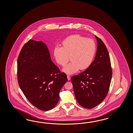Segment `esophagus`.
<instances>
[{
  "label": "esophagus",
  "mask_w": 133,
  "mask_h": 133,
  "mask_svg": "<svg viewBox=\"0 0 133 133\" xmlns=\"http://www.w3.org/2000/svg\"><path fill=\"white\" fill-rule=\"evenodd\" d=\"M67 77H68V80H70V76H69L68 75V76H67Z\"/></svg>",
  "instance_id": "34e87169"
}]
</instances>
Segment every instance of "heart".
<instances>
[{
	"label": "heart",
	"mask_w": 133,
	"mask_h": 133,
	"mask_svg": "<svg viewBox=\"0 0 133 133\" xmlns=\"http://www.w3.org/2000/svg\"><path fill=\"white\" fill-rule=\"evenodd\" d=\"M96 45L94 40L74 35L63 41L62 47L56 46L54 49V56L57 63L64 66L69 60L71 62L63 69L65 73L71 75L79 69L85 70L93 61L96 53Z\"/></svg>",
	"instance_id": "heart-1"
}]
</instances>
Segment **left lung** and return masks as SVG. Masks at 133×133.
I'll list each match as a JSON object with an SVG mask.
<instances>
[{
	"mask_svg": "<svg viewBox=\"0 0 133 133\" xmlns=\"http://www.w3.org/2000/svg\"><path fill=\"white\" fill-rule=\"evenodd\" d=\"M97 42L96 57L85 71L71 77L76 98L79 105L91 109L105 99L109 91L112 76L109 53L102 40Z\"/></svg>",
	"mask_w": 133,
	"mask_h": 133,
	"instance_id": "1",
	"label": "left lung"
}]
</instances>
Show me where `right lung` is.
Wrapping results in <instances>:
<instances>
[{"label": "right lung", "mask_w": 133, "mask_h": 133, "mask_svg": "<svg viewBox=\"0 0 133 133\" xmlns=\"http://www.w3.org/2000/svg\"><path fill=\"white\" fill-rule=\"evenodd\" d=\"M17 68L18 85L28 101L41 110L53 109L68 78L51 60L45 44L31 39L26 43L18 57Z\"/></svg>", "instance_id": "1"}]
</instances>
